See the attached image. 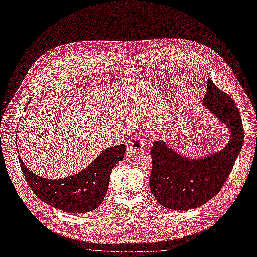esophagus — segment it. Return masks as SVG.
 <instances>
[{
    "label": "esophagus",
    "mask_w": 257,
    "mask_h": 257,
    "mask_svg": "<svg viewBox=\"0 0 257 257\" xmlns=\"http://www.w3.org/2000/svg\"><path fill=\"white\" fill-rule=\"evenodd\" d=\"M145 144H146V142H145V140L142 137H140L139 135H132L128 142V146H127L128 152L136 153V152L142 150Z\"/></svg>",
    "instance_id": "esophagus-1"
}]
</instances>
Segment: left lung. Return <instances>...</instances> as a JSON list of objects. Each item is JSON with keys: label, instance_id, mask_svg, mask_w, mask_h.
<instances>
[{"label": "left lung", "instance_id": "left-lung-1", "mask_svg": "<svg viewBox=\"0 0 257 257\" xmlns=\"http://www.w3.org/2000/svg\"><path fill=\"white\" fill-rule=\"evenodd\" d=\"M203 105L230 131V140L220 151L204 158H187L164 141H154L150 149L152 169L150 190L163 207L187 211L206 204L225 184L243 144L240 113L232 98L211 79Z\"/></svg>", "mask_w": 257, "mask_h": 257}]
</instances>
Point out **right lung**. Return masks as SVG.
<instances>
[{"label":"right lung","instance_id":"obj_1","mask_svg":"<svg viewBox=\"0 0 257 257\" xmlns=\"http://www.w3.org/2000/svg\"><path fill=\"white\" fill-rule=\"evenodd\" d=\"M125 152L124 144L107 148L84 170L59 180H48L33 173L20 156L19 162L29 187L44 203L68 213H86L103 203L111 171L124 159Z\"/></svg>","mask_w":257,"mask_h":257}]
</instances>
